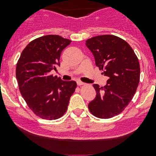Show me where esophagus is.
<instances>
[{"label": "esophagus", "instance_id": "obj_1", "mask_svg": "<svg viewBox=\"0 0 156 156\" xmlns=\"http://www.w3.org/2000/svg\"><path fill=\"white\" fill-rule=\"evenodd\" d=\"M76 83H77V84L79 85V86H82V85H84L85 84L84 83L82 82V81H80V80H77Z\"/></svg>", "mask_w": 156, "mask_h": 156}]
</instances>
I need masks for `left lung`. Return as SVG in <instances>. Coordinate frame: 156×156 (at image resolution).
<instances>
[{"label": "left lung", "mask_w": 156, "mask_h": 156, "mask_svg": "<svg viewBox=\"0 0 156 156\" xmlns=\"http://www.w3.org/2000/svg\"><path fill=\"white\" fill-rule=\"evenodd\" d=\"M86 45L96 66L108 77L105 86L93 85L97 94L88 108L98 118L109 119L124 110L137 90L140 81L138 58L127 42L113 35L92 37Z\"/></svg>", "instance_id": "left-lung-1"}]
</instances>
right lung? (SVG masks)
I'll return each mask as SVG.
<instances>
[{"label": "right lung", "mask_w": 156, "mask_h": 156, "mask_svg": "<svg viewBox=\"0 0 156 156\" xmlns=\"http://www.w3.org/2000/svg\"><path fill=\"white\" fill-rule=\"evenodd\" d=\"M71 41L58 35L34 40L22 52L16 66L19 90L30 109L42 119L52 120L67 110L76 83L51 74L60 66V55Z\"/></svg>", "instance_id": "right-lung-1"}]
</instances>
